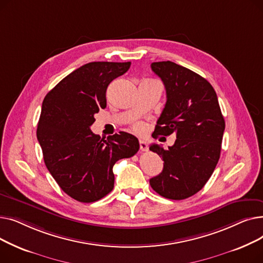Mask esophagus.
Segmentation results:
<instances>
[{
  "instance_id": "34e87169",
  "label": "esophagus",
  "mask_w": 263,
  "mask_h": 263,
  "mask_svg": "<svg viewBox=\"0 0 263 263\" xmlns=\"http://www.w3.org/2000/svg\"><path fill=\"white\" fill-rule=\"evenodd\" d=\"M140 149L141 151H148V146H147V143L145 140H140Z\"/></svg>"
}]
</instances>
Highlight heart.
Instances as JSON below:
<instances>
[{"instance_id": "heart-1", "label": "heart", "mask_w": 263, "mask_h": 263, "mask_svg": "<svg viewBox=\"0 0 263 263\" xmlns=\"http://www.w3.org/2000/svg\"><path fill=\"white\" fill-rule=\"evenodd\" d=\"M132 129H133L136 133H143V132H145V130H146V126H145V124H144L143 122H141V121H136V122H134V123L132 124Z\"/></svg>"}]
</instances>
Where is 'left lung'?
<instances>
[{"label":"left lung","instance_id":"8db88e82","mask_svg":"<svg viewBox=\"0 0 263 263\" xmlns=\"http://www.w3.org/2000/svg\"><path fill=\"white\" fill-rule=\"evenodd\" d=\"M151 69L161 78L167 98L153 136L175 133L177 139L168 149L150 146L164 166L149 182L161 196L181 200L196 194L213 174L225 120L216 92L204 78L170 61L153 63Z\"/></svg>","mask_w":263,"mask_h":263}]
</instances>
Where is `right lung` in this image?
Instances as JSON below:
<instances>
[{"instance_id":"right-lung-1","label":"right lung","mask_w":263,"mask_h":263,"mask_svg":"<svg viewBox=\"0 0 263 263\" xmlns=\"http://www.w3.org/2000/svg\"><path fill=\"white\" fill-rule=\"evenodd\" d=\"M127 63L91 62L64 78L45 97L37 140L60 187L81 202L103 198L114 187V164L133 157L139 140L119 132L103 140L91 132L95 114L106 106V88L126 73Z\"/></svg>"}]
</instances>
